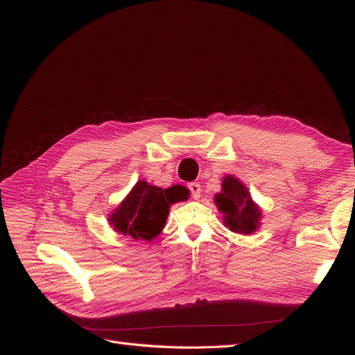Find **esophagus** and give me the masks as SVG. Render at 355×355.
I'll return each instance as SVG.
<instances>
[{
	"label": "esophagus",
	"mask_w": 355,
	"mask_h": 355,
	"mask_svg": "<svg viewBox=\"0 0 355 355\" xmlns=\"http://www.w3.org/2000/svg\"><path fill=\"white\" fill-rule=\"evenodd\" d=\"M188 188H189V191H191L192 198H194V200H200V197H201V185L197 184V182H192V184L188 185Z\"/></svg>",
	"instance_id": "34e87169"
}]
</instances>
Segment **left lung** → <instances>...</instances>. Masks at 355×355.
Masks as SVG:
<instances>
[{"instance_id":"left-lung-1","label":"left lung","mask_w":355,"mask_h":355,"mask_svg":"<svg viewBox=\"0 0 355 355\" xmlns=\"http://www.w3.org/2000/svg\"><path fill=\"white\" fill-rule=\"evenodd\" d=\"M222 189L214 196V204L222 213L223 225L230 231L250 235L261 228L262 210L252 200L249 189L232 175L222 179Z\"/></svg>"}]
</instances>
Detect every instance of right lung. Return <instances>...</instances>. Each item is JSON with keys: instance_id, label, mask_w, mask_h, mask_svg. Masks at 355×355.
<instances>
[{"instance_id": "right-lung-1", "label": "right lung", "mask_w": 355, "mask_h": 355, "mask_svg": "<svg viewBox=\"0 0 355 355\" xmlns=\"http://www.w3.org/2000/svg\"><path fill=\"white\" fill-rule=\"evenodd\" d=\"M180 201L178 192L137 180L127 197L110 214L115 232L133 240L151 241L166 227L170 204Z\"/></svg>"}]
</instances>
